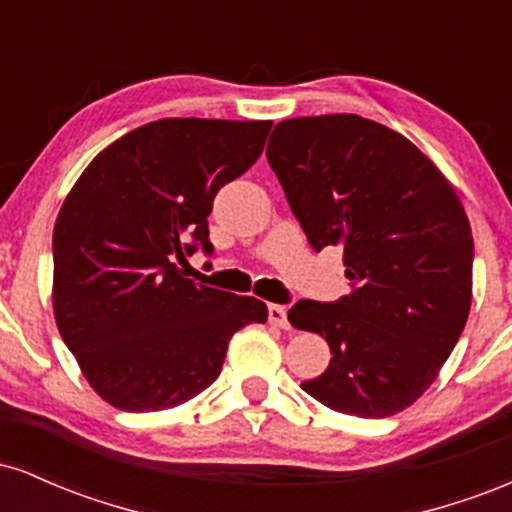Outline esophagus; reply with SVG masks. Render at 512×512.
I'll list each match as a JSON object with an SVG mask.
<instances>
[{"instance_id":"obj_1","label":"esophagus","mask_w":512,"mask_h":512,"mask_svg":"<svg viewBox=\"0 0 512 512\" xmlns=\"http://www.w3.org/2000/svg\"><path fill=\"white\" fill-rule=\"evenodd\" d=\"M267 313H269V325L281 327V330H286V327H289V317H286L284 305H269Z\"/></svg>"}]
</instances>
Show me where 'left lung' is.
Instances as JSON below:
<instances>
[{
	"mask_svg": "<svg viewBox=\"0 0 512 512\" xmlns=\"http://www.w3.org/2000/svg\"><path fill=\"white\" fill-rule=\"evenodd\" d=\"M267 161L313 250H344L351 286L334 303L291 308V325L332 351L301 387L361 419L404 411L467 325L474 240L460 197L407 137L358 115L279 122Z\"/></svg>",
	"mask_w": 512,
	"mask_h": 512,
	"instance_id": "1",
	"label": "left lung"
}]
</instances>
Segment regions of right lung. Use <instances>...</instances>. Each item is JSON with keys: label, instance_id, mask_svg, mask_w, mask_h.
Here are the masks:
<instances>
[{"label": "right lung", "instance_id": "right-lung-1", "mask_svg": "<svg viewBox=\"0 0 512 512\" xmlns=\"http://www.w3.org/2000/svg\"><path fill=\"white\" fill-rule=\"evenodd\" d=\"M269 120L166 117L88 163L52 233V308L88 385L122 411L178 407L219 378L231 337L267 322L252 296L187 279L211 255L216 192L264 149Z\"/></svg>", "mask_w": 512, "mask_h": 512}]
</instances>
